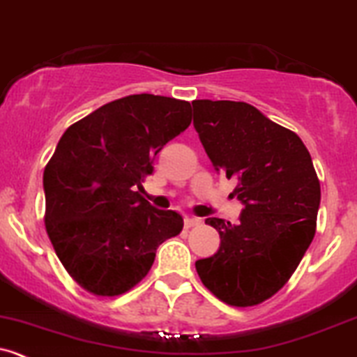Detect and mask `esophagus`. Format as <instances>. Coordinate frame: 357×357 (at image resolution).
<instances>
[{
	"instance_id": "esophagus-1",
	"label": "esophagus",
	"mask_w": 357,
	"mask_h": 357,
	"mask_svg": "<svg viewBox=\"0 0 357 357\" xmlns=\"http://www.w3.org/2000/svg\"><path fill=\"white\" fill-rule=\"evenodd\" d=\"M202 220L198 219V217H186L185 219V227L186 229H190V227H195V226H198V224H200Z\"/></svg>"
}]
</instances>
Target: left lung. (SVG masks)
I'll return each instance as SVG.
<instances>
[{"instance_id": "obj_1", "label": "left lung", "mask_w": 357, "mask_h": 357, "mask_svg": "<svg viewBox=\"0 0 357 357\" xmlns=\"http://www.w3.org/2000/svg\"><path fill=\"white\" fill-rule=\"evenodd\" d=\"M193 126L215 171L238 181V224L210 217L220 246L195 264L204 286L231 306H255L291 279L317 231L320 181L294 131L234 100H193Z\"/></svg>"}]
</instances>
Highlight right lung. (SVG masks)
Listing matches in <instances>:
<instances>
[{
	"mask_svg": "<svg viewBox=\"0 0 357 357\" xmlns=\"http://www.w3.org/2000/svg\"><path fill=\"white\" fill-rule=\"evenodd\" d=\"M191 123V106L137 93L104 104L59 138L44 169L46 231L71 279L102 298L149 273L159 245L183 229L140 191L153 157Z\"/></svg>",
	"mask_w": 357,
	"mask_h": 357,
	"instance_id": "obj_1",
	"label": "right lung"
}]
</instances>
